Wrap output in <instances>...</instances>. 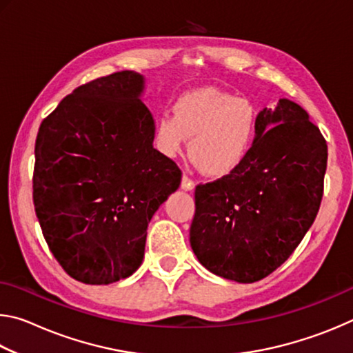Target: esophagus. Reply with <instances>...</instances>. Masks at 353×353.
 Listing matches in <instances>:
<instances>
[{"instance_id": "obj_1", "label": "esophagus", "mask_w": 353, "mask_h": 353, "mask_svg": "<svg viewBox=\"0 0 353 353\" xmlns=\"http://www.w3.org/2000/svg\"><path fill=\"white\" fill-rule=\"evenodd\" d=\"M194 185H196V183H194L193 179H190L187 174L182 176V188H183V190L191 191V190L194 188Z\"/></svg>"}]
</instances>
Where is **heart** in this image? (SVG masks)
Wrapping results in <instances>:
<instances>
[{"label":"heart","instance_id":"heart-1","mask_svg":"<svg viewBox=\"0 0 353 353\" xmlns=\"http://www.w3.org/2000/svg\"><path fill=\"white\" fill-rule=\"evenodd\" d=\"M259 113L250 101L219 88L188 92L155 123V146L165 157L188 152L204 174L223 177L236 170L252 148Z\"/></svg>","mask_w":353,"mask_h":353}]
</instances>
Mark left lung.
<instances>
[{"label": "left lung", "mask_w": 353, "mask_h": 353, "mask_svg": "<svg viewBox=\"0 0 353 353\" xmlns=\"http://www.w3.org/2000/svg\"><path fill=\"white\" fill-rule=\"evenodd\" d=\"M325 170V139L301 105L263 109L241 165L196 187L190 243L201 265L238 283L270 276L314 223Z\"/></svg>", "instance_id": "obj_1"}]
</instances>
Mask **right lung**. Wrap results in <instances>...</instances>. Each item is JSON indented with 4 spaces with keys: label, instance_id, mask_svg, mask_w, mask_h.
I'll return each instance as SVG.
<instances>
[{
    "label": "right lung",
    "instance_id": "add662e5",
    "mask_svg": "<svg viewBox=\"0 0 353 353\" xmlns=\"http://www.w3.org/2000/svg\"><path fill=\"white\" fill-rule=\"evenodd\" d=\"M145 79L118 71L83 83L40 124L32 198L48 248L63 271L109 285L139 270L152 214L182 172L154 149Z\"/></svg>",
    "mask_w": 353,
    "mask_h": 353
}]
</instances>
